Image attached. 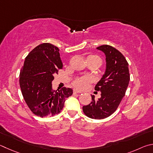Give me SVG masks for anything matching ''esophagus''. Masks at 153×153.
I'll return each instance as SVG.
<instances>
[{
	"label": "esophagus",
	"instance_id": "1",
	"mask_svg": "<svg viewBox=\"0 0 153 153\" xmlns=\"http://www.w3.org/2000/svg\"><path fill=\"white\" fill-rule=\"evenodd\" d=\"M81 93V91H79L76 90V89H74V91H73V93H74V94H77V93Z\"/></svg>",
	"mask_w": 153,
	"mask_h": 153
}]
</instances>
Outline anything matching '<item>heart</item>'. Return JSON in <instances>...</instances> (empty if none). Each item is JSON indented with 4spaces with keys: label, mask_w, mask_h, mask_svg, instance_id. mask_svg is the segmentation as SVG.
<instances>
[{
    "label": "heart",
    "mask_w": 153,
    "mask_h": 153,
    "mask_svg": "<svg viewBox=\"0 0 153 153\" xmlns=\"http://www.w3.org/2000/svg\"><path fill=\"white\" fill-rule=\"evenodd\" d=\"M89 57L97 58L101 62L100 58L97 57V56H89ZM91 82V76H82L81 77H79V78H77L75 79L74 81V86L76 88H78V89H85V88L88 86V85H89V83H90Z\"/></svg>",
    "instance_id": "heart-1"
}]
</instances>
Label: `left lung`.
<instances>
[{
  "label": "left lung",
  "instance_id": "8db88e82",
  "mask_svg": "<svg viewBox=\"0 0 153 153\" xmlns=\"http://www.w3.org/2000/svg\"><path fill=\"white\" fill-rule=\"evenodd\" d=\"M105 55V71L95 89L100 91L101 97L82 107V111L92 119L106 118L114 113L119 106L129 84L128 63L122 53L111 45H103L97 48Z\"/></svg>",
  "mask_w": 153,
  "mask_h": 153
}]
</instances>
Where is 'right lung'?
<instances>
[{
    "label": "right lung",
    "mask_w": 153,
    "mask_h": 153,
    "mask_svg": "<svg viewBox=\"0 0 153 153\" xmlns=\"http://www.w3.org/2000/svg\"><path fill=\"white\" fill-rule=\"evenodd\" d=\"M59 51L49 43L37 45L27 56L20 72L24 100L31 111L41 117L60 113L66 98L73 93L71 88L52 89L53 76L63 68Z\"/></svg>",
    "instance_id": "1"
}]
</instances>
